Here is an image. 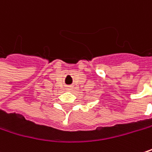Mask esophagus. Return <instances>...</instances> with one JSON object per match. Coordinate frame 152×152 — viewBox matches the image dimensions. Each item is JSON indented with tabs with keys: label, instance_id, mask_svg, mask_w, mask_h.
I'll return each mask as SVG.
<instances>
[{
	"label": "esophagus",
	"instance_id": "obj_1",
	"mask_svg": "<svg viewBox=\"0 0 152 152\" xmlns=\"http://www.w3.org/2000/svg\"><path fill=\"white\" fill-rule=\"evenodd\" d=\"M73 89H74L73 86H67V88H66V90L68 91H71V90H73Z\"/></svg>",
	"mask_w": 152,
	"mask_h": 152
}]
</instances>
